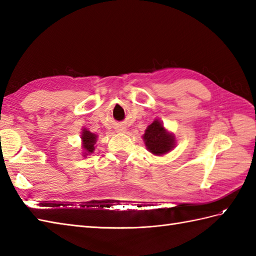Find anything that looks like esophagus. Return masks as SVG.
<instances>
[{
    "label": "esophagus",
    "mask_w": 256,
    "mask_h": 256,
    "mask_svg": "<svg viewBox=\"0 0 256 256\" xmlns=\"http://www.w3.org/2000/svg\"><path fill=\"white\" fill-rule=\"evenodd\" d=\"M121 131H125V128H122V130H121Z\"/></svg>",
    "instance_id": "obj_1"
}]
</instances>
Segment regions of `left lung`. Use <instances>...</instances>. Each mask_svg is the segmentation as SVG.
Wrapping results in <instances>:
<instances>
[{
  "label": "left lung",
  "instance_id": "obj_1",
  "mask_svg": "<svg viewBox=\"0 0 256 256\" xmlns=\"http://www.w3.org/2000/svg\"><path fill=\"white\" fill-rule=\"evenodd\" d=\"M148 150L155 155H162L170 152L175 145V138L172 134L167 133L162 124L155 120L143 135Z\"/></svg>",
  "mask_w": 256,
  "mask_h": 256
}]
</instances>
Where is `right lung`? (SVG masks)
Segmentation results:
<instances>
[{"label":"right lung","instance_id":"obj_1","mask_svg":"<svg viewBox=\"0 0 256 256\" xmlns=\"http://www.w3.org/2000/svg\"><path fill=\"white\" fill-rule=\"evenodd\" d=\"M82 142H84V148L86 153H92L94 150V144L96 142V135L91 133L86 130H84L82 132Z\"/></svg>","mask_w":256,"mask_h":256}]
</instances>
